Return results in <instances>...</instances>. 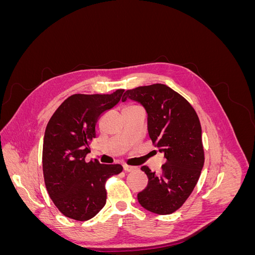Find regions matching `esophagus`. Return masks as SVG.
<instances>
[{
    "label": "esophagus",
    "mask_w": 255,
    "mask_h": 255,
    "mask_svg": "<svg viewBox=\"0 0 255 255\" xmlns=\"http://www.w3.org/2000/svg\"><path fill=\"white\" fill-rule=\"evenodd\" d=\"M123 169H125V171H126V172H133V171H135V170H136V168H135V167L128 166V165L123 166Z\"/></svg>",
    "instance_id": "obj_1"
}]
</instances>
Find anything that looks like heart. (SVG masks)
I'll return each mask as SVG.
<instances>
[{
	"instance_id": "1",
	"label": "heart",
	"mask_w": 255,
	"mask_h": 255,
	"mask_svg": "<svg viewBox=\"0 0 255 255\" xmlns=\"http://www.w3.org/2000/svg\"><path fill=\"white\" fill-rule=\"evenodd\" d=\"M133 106H135V105H128V106H127V107H133Z\"/></svg>"
}]
</instances>
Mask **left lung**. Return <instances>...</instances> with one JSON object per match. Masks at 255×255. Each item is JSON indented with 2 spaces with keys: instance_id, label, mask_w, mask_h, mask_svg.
Instances as JSON below:
<instances>
[{
  "instance_id": "left-lung-1",
  "label": "left lung",
  "mask_w": 255,
  "mask_h": 255,
  "mask_svg": "<svg viewBox=\"0 0 255 255\" xmlns=\"http://www.w3.org/2000/svg\"><path fill=\"white\" fill-rule=\"evenodd\" d=\"M127 99L145 109L149 136L166 158L160 174L141 167L149 182L137 195L138 202L154 214H172L190 196L204 165L199 117L186 99L164 84L127 90L122 101Z\"/></svg>"
}]
</instances>
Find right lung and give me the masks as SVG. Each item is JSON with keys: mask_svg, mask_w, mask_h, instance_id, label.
Segmentation results:
<instances>
[{"mask_svg": "<svg viewBox=\"0 0 255 255\" xmlns=\"http://www.w3.org/2000/svg\"><path fill=\"white\" fill-rule=\"evenodd\" d=\"M76 94L66 99L53 114L45 128L42 170L48 194L58 211L78 221L91 219L106 203L105 183L119 174V164L85 160L96 125L101 116L117 104L123 94Z\"/></svg>", "mask_w": 255, "mask_h": 255, "instance_id": "obj_1", "label": "right lung"}]
</instances>
